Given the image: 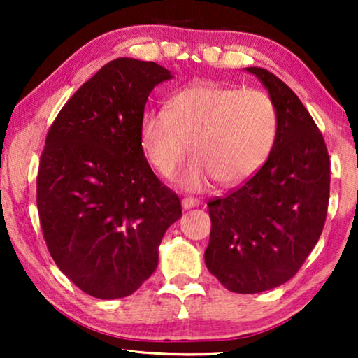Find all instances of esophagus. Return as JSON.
Returning a JSON list of instances; mask_svg holds the SVG:
<instances>
[{"label": "esophagus", "mask_w": 358, "mask_h": 358, "mask_svg": "<svg viewBox=\"0 0 358 358\" xmlns=\"http://www.w3.org/2000/svg\"><path fill=\"white\" fill-rule=\"evenodd\" d=\"M200 202L197 199H192V197H184L182 199V208L184 210H189V208H192V207H197Z\"/></svg>", "instance_id": "1"}]
</instances>
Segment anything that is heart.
Returning <instances> with one entry per match:
<instances>
[{"label":"heart","instance_id":"1","mask_svg":"<svg viewBox=\"0 0 358 358\" xmlns=\"http://www.w3.org/2000/svg\"><path fill=\"white\" fill-rule=\"evenodd\" d=\"M278 134L271 96L238 86L195 85L179 91L168 109L145 112L140 141L151 166L171 178L190 150L195 158L179 176L185 190L217 179L234 187L262 168Z\"/></svg>","mask_w":358,"mask_h":358}]
</instances>
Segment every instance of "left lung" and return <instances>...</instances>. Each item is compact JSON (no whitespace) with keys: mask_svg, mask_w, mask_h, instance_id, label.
I'll use <instances>...</instances> for the list:
<instances>
[{"mask_svg":"<svg viewBox=\"0 0 358 358\" xmlns=\"http://www.w3.org/2000/svg\"><path fill=\"white\" fill-rule=\"evenodd\" d=\"M277 107L278 134L266 163L208 202L205 264L229 292L261 293L290 280L316 246L329 203L331 161L298 96L264 68L249 66Z\"/></svg>","mask_w":358,"mask_h":358,"instance_id":"obj_1","label":"left lung"}]
</instances>
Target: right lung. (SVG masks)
<instances>
[{
    "label": "right lung",
    "instance_id": "add662e5",
    "mask_svg": "<svg viewBox=\"0 0 358 358\" xmlns=\"http://www.w3.org/2000/svg\"><path fill=\"white\" fill-rule=\"evenodd\" d=\"M173 75L117 58L73 94L45 138L37 208L48 252L87 295L129 296L158 266L179 197L151 171L140 124L153 87Z\"/></svg>",
    "mask_w": 358,
    "mask_h": 358
}]
</instances>
